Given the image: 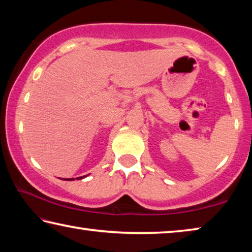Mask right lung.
<instances>
[{"label":"right lung","mask_w":252,"mask_h":252,"mask_svg":"<svg viewBox=\"0 0 252 252\" xmlns=\"http://www.w3.org/2000/svg\"><path fill=\"white\" fill-rule=\"evenodd\" d=\"M85 177V176H84ZM84 177H79V178H76V179H78V180H80V179H83ZM67 180H74V179L73 178H70V179H67Z\"/></svg>","instance_id":"add662e5"}]
</instances>
